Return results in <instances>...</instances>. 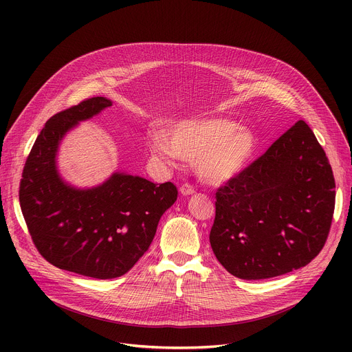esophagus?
<instances>
[{
  "instance_id": "esophagus-1",
  "label": "esophagus",
  "mask_w": 352,
  "mask_h": 352,
  "mask_svg": "<svg viewBox=\"0 0 352 352\" xmlns=\"http://www.w3.org/2000/svg\"><path fill=\"white\" fill-rule=\"evenodd\" d=\"M179 192L182 196H189V195H193L195 193V189L189 185V184H184L181 188H179Z\"/></svg>"
}]
</instances>
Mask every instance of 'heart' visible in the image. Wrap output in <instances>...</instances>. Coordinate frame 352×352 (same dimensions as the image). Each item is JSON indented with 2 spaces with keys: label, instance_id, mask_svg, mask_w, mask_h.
<instances>
[{
  "label": "heart",
  "instance_id": "obj_1",
  "mask_svg": "<svg viewBox=\"0 0 352 352\" xmlns=\"http://www.w3.org/2000/svg\"><path fill=\"white\" fill-rule=\"evenodd\" d=\"M226 118L184 120L148 135L152 159L167 167L196 160L197 175L210 185H223L236 178L256 150V138L246 128Z\"/></svg>",
  "mask_w": 352,
  "mask_h": 352
}]
</instances>
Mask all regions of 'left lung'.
<instances>
[{
	"label": "left lung",
	"instance_id": "left-lung-1",
	"mask_svg": "<svg viewBox=\"0 0 352 352\" xmlns=\"http://www.w3.org/2000/svg\"><path fill=\"white\" fill-rule=\"evenodd\" d=\"M324 150L298 121L216 193L210 245L232 276L262 280L307 266L322 250L334 212Z\"/></svg>",
	"mask_w": 352,
	"mask_h": 352
}]
</instances>
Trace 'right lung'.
I'll list each match as a JSON object with an SVG mask.
<instances>
[{"instance_id": "add662e5", "label": "right lung", "mask_w": 352, "mask_h": 352, "mask_svg": "<svg viewBox=\"0 0 352 352\" xmlns=\"http://www.w3.org/2000/svg\"><path fill=\"white\" fill-rule=\"evenodd\" d=\"M110 106V98L93 97L50 118L30 150L19 189L21 209L41 256L58 269L98 280L133 267L178 195L171 182L156 185L120 170L85 188L61 175L64 138Z\"/></svg>"}]
</instances>
